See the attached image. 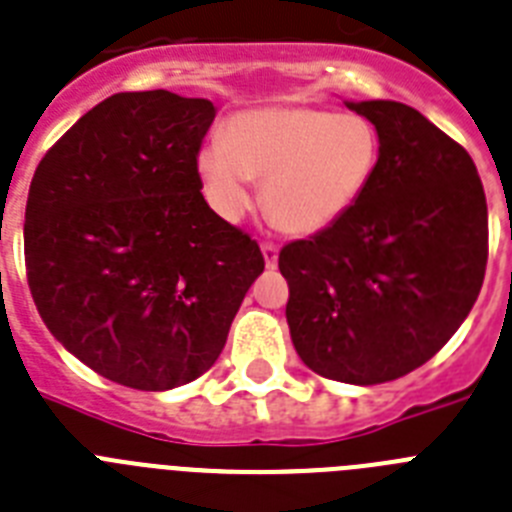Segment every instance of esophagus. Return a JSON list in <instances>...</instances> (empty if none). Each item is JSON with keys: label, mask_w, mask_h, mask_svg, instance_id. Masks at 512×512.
Instances as JSON below:
<instances>
[{"label": "esophagus", "mask_w": 512, "mask_h": 512, "mask_svg": "<svg viewBox=\"0 0 512 512\" xmlns=\"http://www.w3.org/2000/svg\"><path fill=\"white\" fill-rule=\"evenodd\" d=\"M261 253H264L266 266H269V269H274V266H277V259H279L277 243H272V240H264V243H261Z\"/></svg>", "instance_id": "34e87169"}]
</instances>
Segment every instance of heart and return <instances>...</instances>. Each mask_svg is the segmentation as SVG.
<instances>
[{
    "instance_id": "1",
    "label": "heart",
    "mask_w": 512,
    "mask_h": 512,
    "mask_svg": "<svg viewBox=\"0 0 512 512\" xmlns=\"http://www.w3.org/2000/svg\"><path fill=\"white\" fill-rule=\"evenodd\" d=\"M381 163V134L360 113L269 106L227 121L196 157L209 199L227 217L251 207L264 181L269 220L292 235L321 233L360 202Z\"/></svg>"
}]
</instances>
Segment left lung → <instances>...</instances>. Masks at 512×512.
Returning <instances> with one entry per match:
<instances>
[{
    "label": "left lung",
    "mask_w": 512,
    "mask_h": 512,
    "mask_svg": "<svg viewBox=\"0 0 512 512\" xmlns=\"http://www.w3.org/2000/svg\"><path fill=\"white\" fill-rule=\"evenodd\" d=\"M381 134V163L344 217L279 251L300 360L375 386L425 365L469 316L487 269V199L474 160L396 100L347 103Z\"/></svg>",
    "instance_id": "left-lung-1"
}]
</instances>
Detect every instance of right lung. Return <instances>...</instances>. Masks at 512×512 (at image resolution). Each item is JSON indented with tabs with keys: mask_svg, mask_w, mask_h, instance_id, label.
I'll list each match as a JSON object with an SVG mask.
<instances>
[{
	"mask_svg": "<svg viewBox=\"0 0 512 512\" xmlns=\"http://www.w3.org/2000/svg\"><path fill=\"white\" fill-rule=\"evenodd\" d=\"M212 100L116 93L43 155L25 207V269L48 331L137 391L196 381L220 357L256 240L209 209L196 157Z\"/></svg>",
	"mask_w": 512,
	"mask_h": 512,
	"instance_id": "add662e5",
	"label": "right lung"
}]
</instances>
